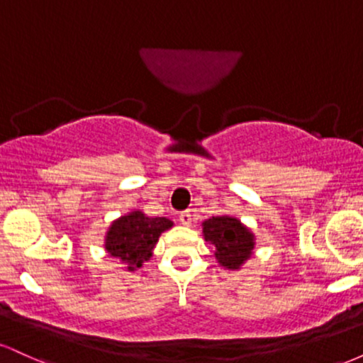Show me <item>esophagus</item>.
I'll list each match as a JSON object with an SVG mask.
<instances>
[{"label":"esophagus","mask_w":363,"mask_h":363,"mask_svg":"<svg viewBox=\"0 0 363 363\" xmlns=\"http://www.w3.org/2000/svg\"><path fill=\"white\" fill-rule=\"evenodd\" d=\"M191 220H193L191 218V211H182V213L179 215V222H181L182 225H186V227L187 225H191Z\"/></svg>","instance_id":"esophagus-1"}]
</instances>
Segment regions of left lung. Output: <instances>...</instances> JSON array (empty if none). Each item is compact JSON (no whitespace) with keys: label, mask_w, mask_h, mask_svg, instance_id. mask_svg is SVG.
I'll list each match as a JSON object with an SVG mask.
<instances>
[{"label":"left lung","mask_w":363,"mask_h":363,"mask_svg":"<svg viewBox=\"0 0 363 363\" xmlns=\"http://www.w3.org/2000/svg\"><path fill=\"white\" fill-rule=\"evenodd\" d=\"M203 239L213 245V256L220 268L239 272L252 257L256 235L237 216H211L201 223Z\"/></svg>","instance_id":"left-lung-1"}]
</instances>
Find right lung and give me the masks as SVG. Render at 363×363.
I'll return each mask as SVG.
<instances>
[{"label": "right lung", "mask_w": 363, "mask_h": 363, "mask_svg": "<svg viewBox=\"0 0 363 363\" xmlns=\"http://www.w3.org/2000/svg\"><path fill=\"white\" fill-rule=\"evenodd\" d=\"M172 227L174 222L165 216H148L141 210H131L112 220L104 235V247L128 272H136L153 256L160 235Z\"/></svg>", "instance_id": "add662e5"}]
</instances>
